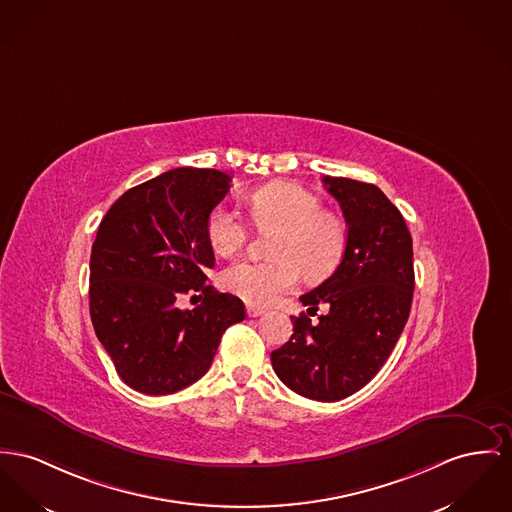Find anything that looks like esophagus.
Instances as JSON below:
<instances>
[{"instance_id":"esophagus-1","label":"esophagus","mask_w":512,"mask_h":512,"mask_svg":"<svg viewBox=\"0 0 512 512\" xmlns=\"http://www.w3.org/2000/svg\"><path fill=\"white\" fill-rule=\"evenodd\" d=\"M264 312H266V310H264V308L254 307V305H248V307H246V314H248V316H250V318H256V316H262V314H264Z\"/></svg>"}]
</instances>
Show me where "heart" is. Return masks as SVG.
Listing matches in <instances>:
<instances>
[{
	"label": "heart",
	"instance_id": "1",
	"mask_svg": "<svg viewBox=\"0 0 512 512\" xmlns=\"http://www.w3.org/2000/svg\"><path fill=\"white\" fill-rule=\"evenodd\" d=\"M252 223L275 233L272 262H237L221 273V285L250 305H270L293 291L301 273L318 281L340 266L347 223L343 215L322 207V200L299 184L277 182L246 196ZM248 239L239 215L219 205L207 217V240L215 254L233 256Z\"/></svg>",
	"mask_w": 512,
	"mask_h": 512
}]
</instances>
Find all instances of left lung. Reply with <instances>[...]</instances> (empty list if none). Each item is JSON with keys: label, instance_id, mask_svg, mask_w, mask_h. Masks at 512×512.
I'll return each mask as SVG.
<instances>
[{"label": "left lung", "instance_id": "8db88e82", "mask_svg": "<svg viewBox=\"0 0 512 512\" xmlns=\"http://www.w3.org/2000/svg\"><path fill=\"white\" fill-rule=\"evenodd\" d=\"M338 200L347 244L340 266L301 297L308 312L328 308L312 324L291 316L293 336L272 351V367L293 392L338 402L361 390L390 357L413 299V244L406 221L375 184L324 176Z\"/></svg>", "mask_w": 512, "mask_h": 512}]
</instances>
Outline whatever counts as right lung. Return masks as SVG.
Segmentation results:
<instances>
[{"mask_svg":"<svg viewBox=\"0 0 512 512\" xmlns=\"http://www.w3.org/2000/svg\"><path fill=\"white\" fill-rule=\"evenodd\" d=\"M231 188L215 169H172L122 194L91 250L89 310L116 373L137 392L165 396L207 373L225 330L246 312L205 283L215 266L207 217ZM184 294L203 305L182 311Z\"/></svg>","mask_w":512,"mask_h":512,"instance_id":"add662e5","label":"right lung"}]
</instances>
